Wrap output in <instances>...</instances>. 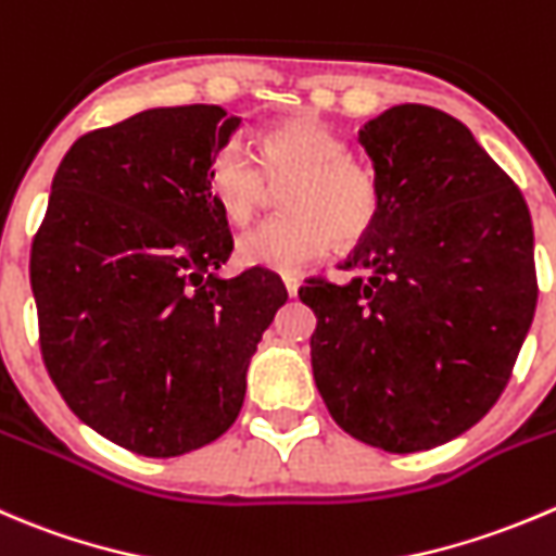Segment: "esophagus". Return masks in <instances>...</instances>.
Returning a JSON list of instances; mask_svg holds the SVG:
<instances>
[{
    "mask_svg": "<svg viewBox=\"0 0 556 556\" xmlns=\"http://www.w3.org/2000/svg\"><path fill=\"white\" fill-rule=\"evenodd\" d=\"M282 285H285V290H288L290 299H293V295H299L301 279L295 277V274H282Z\"/></svg>",
    "mask_w": 556,
    "mask_h": 556,
    "instance_id": "34e87169",
    "label": "esophagus"
}]
</instances>
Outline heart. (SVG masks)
<instances>
[{
	"label": "heart",
	"mask_w": 556,
	"mask_h": 556,
	"mask_svg": "<svg viewBox=\"0 0 556 556\" xmlns=\"http://www.w3.org/2000/svg\"><path fill=\"white\" fill-rule=\"evenodd\" d=\"M261 164L230 141L208 165V190L233 225H247L271 185L293 179L285 192L290 217L261 225L236 241V261L250 268L293 274L326 255L339 241H358L380 214V185L348 143L315 116H293L261 135ZM267 176L263 177L262 174Z\"/></svg>",
	"instance_id": "obj_1"
}]
</instances>
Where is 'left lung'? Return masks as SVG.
<instances>
[{
	"instance_id": "left-lung-1",
	"label": "left lung",
	"mask_w": 556,
	"mask_h": 556,
	"mask_svg": "<svg viewBox=\"0 0 556 556\" xmlns=\"http://www.w3.org/2000/svg\"><path fill=\"white\" fill-rule=\"evenodd\" d=\"M355 141L380 214L348 285L309 279L317 391L333 421L388 454L476 427L508 382L538 301L532 219L503 168L451 113L404 102Z\"/></svg>"
}]
</instances>
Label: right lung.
<instances>
[{"instance_id": "right-lung-1", "label": "right lung", "mask_w": 556, "mask_h": 556, "mask_svg": "<svg viewBox=\"0 0 556 556\" xmlns=\"http://www.w3.org/2000/svg\"><path fill=\"white\" fill-rule=\"evenodd\" d=\"M239 127L219 105L149 108L80 135L51 181L29 261L42 358L80 421L132 454L228 432L288 301L266 268L217 274L233 239L208 165Z\"/></svg>"}]
</instances>
